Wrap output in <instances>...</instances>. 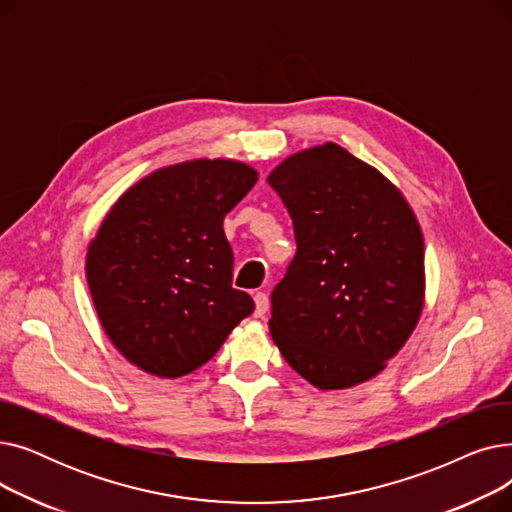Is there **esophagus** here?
<instances>
[{"instance_id": "1", "label": "esophagus", "mask_w": 512, "mask_h": 512, "mask_svg": "<svg viewBox=\"0 0 512 512\" xmlns=\"http://www.w3.org/2000/svg\"><path fill=\"white\" fill-rule=\"evenodd\" d=\"M253 299H255V317H263L267 307H270V299H267L265 292H255Z\"/></svg>"}]
</instances>
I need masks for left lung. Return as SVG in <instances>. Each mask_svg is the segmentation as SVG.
<instances>
[{
	"label": "left lung",
	"instance_id": "left-lung-1",
	"mask_svg": "<svg viewBox=\"0 0 512 512\" xmlns=\"http://www.w3.org/2000/svg\"><path fill=\"white\" fill-rule=\"evenodd\" d=\"M297 253L272 290L286 363L321 390L367 382L411 336L423 307V236L398 188L326 143L267 176Z\"/></svg>",
	"mask_w": 512,
	"mask_h": 512
}]
</instances>
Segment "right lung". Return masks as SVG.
Returning a JSON list of instances; mask_svg holds the SVG:
<instances>
[{"mask_svg": "<svg viewBox=\"0 0 512 512\" xmlns=\"http://www.w3.org/2000/svg\"><path fill=\"white\" fill-rule=\"evenodd\" d=\"M255 182L238 161H188L143 178L107 213L87 282L105 334L132 365L180 378L253 313V299L232 286L222 226Z\"/></svg>", "mask_w": 512, "mask_h": 512, "instance_id": "right-lung-1", "label": "right lung"}]
</instances>
